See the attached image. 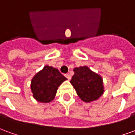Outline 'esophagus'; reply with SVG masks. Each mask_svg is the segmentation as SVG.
Masks as SVG:
<instances>
[{"label": "esophagus", "mask_w": 135, "mask_h": 135, "mask_svg": "<svg viewBox=\"0 0 135 135\" xmlns=\"http://www.w3.org/2000/svg\"><path fill=\"white\" fill-rule=\"evenodd\" d=\"M64 76H66V77L67 78V79H69V80H70L71 78V76L69 75V74H65Z\"/></svg>", "instance_id": "obj_1"}]
</instances>
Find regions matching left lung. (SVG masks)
<instances>
[{
  "instance_id": "left-lung-1",
  "label": "left lung",
  "mask_w": 135,
  "mask_h": 135,
  "mask_svg": "<svg viewBox=\"0 0 135 135\" xmlns=\"http://www.w3.org/2000/svg\"><path fill=\"white\" fill-rule=\"evenodd\" d=\"M74 74L71 79L78 96L85 102L98 99L103 93V79L88 67L80 66L74 69Z\"/></svg>"
}]
</instances>
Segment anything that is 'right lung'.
I'll use <instances>...</instances> for the list:
<instances>
[{"label": "right lung", "mask_w": 135, "mask_h": 135, "mask_svg": "<svg viewBox=\"0 0 135 135\" xmlns=\"http://www.w3.org/2000/svg\"><path fill=\"white\" fill-rule=\"evenodd\" d=\"M65 80L66 78L57 69L45 66L31 82L33 97L39 102H50L54 99L59 85Z\"/></svg>", "instance_id": "1"}]
</instances>
